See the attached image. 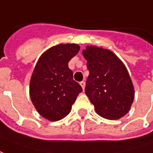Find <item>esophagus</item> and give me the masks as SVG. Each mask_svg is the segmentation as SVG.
<instances>
[{
    "label": "esophagus",
    "mask_w": 153,
    "mask_h": 153,
    "mask_svg": "<svg viewBox=\"0 0 153 153\" xmlns=\"http://www.w3.org/2000/svg\"><path fill=\"white\" fill-rule=\"evenodd\" d=\"M80 85H81V87H82V89L84 90L85 86V81H81V82H80Z\"/></svg>",
    "instance_id": "esophagus-1"
}]
</instances>
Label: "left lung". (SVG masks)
<instances>
[{"label":"left lung","mask_w":153,"mask_h":153,"mask_svg":"<svg viewBox=\"0 0 153 153\" xmlns=\"http://www.w3.org/2000/svg\"><path fill=\"white\" fill-rule=\"evenodd\" d=\"M82 53L90 72L85 90L96 112L108 120L124 117L134 97L126 66L112 51L102 48L87 46Z\"/></svg>","instance_id":"1"}]
</instances>
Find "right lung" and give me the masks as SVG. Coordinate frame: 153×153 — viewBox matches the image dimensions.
<instances>
[{
    "label": "right lung",
    "instance_id": "add662e5",
    "mask_svg": "<svg viewBox=\"0 0 153 153\" xmlns=\"http://www.w3.org/2000/svg\"><path fill=\"white\" fill-rule=\"evenodd\" d=\"M76 44H60L45 52L37 61L30 82V97L37 112L49 121L68 116L82 88L73 80L69 60L79 52Z\"/></svg>",
    "mask_w": 153,
    "mask_h": 153
}]
</instances>
